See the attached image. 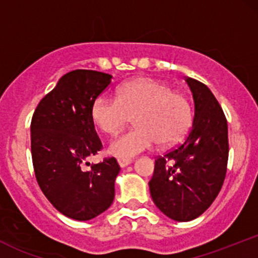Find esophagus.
Here are the masks:
<instances>
[{
    "instance_id": "obj_1",
    "label": "esophagus",
    "mask_w": 258,
    "mask_h": 258,
    "mask_svg": "<svg viewBox=\"0 0 258 258\" xmlns=\"http://www.w3.org/2000/svg\"><path fill=\"white\" fill-rule=\"evenodd\" d=\"M131 162H132V160H130V159H127V160H125V159L117 160V164H119L120 167H126V166H128V165L131 164Z\"/></svg>"
}]
</instances>
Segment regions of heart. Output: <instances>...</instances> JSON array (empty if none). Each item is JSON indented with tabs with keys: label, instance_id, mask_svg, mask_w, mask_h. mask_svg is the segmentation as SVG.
Masks as SVG:
<instances>
[{
	"label": "heart",
	"instance_id": "b5f03b06",
	"mask_svg": "<svg viewBox=\"0 0 258 258\" xmlns=\"http://www.w3.org/2000/svg\"><path fill=\"white\" fill-rule=\"evenodd\" d=\"M92 121L102 132L115 135L132 117L133 127L109 144L108 153L131 159L159 146H172L185 136L191 122L188 100L170 86L150 78H138L120 86L116 99L98 96L91 105Z\"/></svg>",
	"mask_w": 258,
	"mask_h": 258
}]
</instances>
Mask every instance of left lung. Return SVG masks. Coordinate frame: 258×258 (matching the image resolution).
Listing matches in <instances>:
<instances>
[{"label":"left lung","mask_w":258,"mask_h":258,"mask_svg":"<svg viewBox=\"0 0 258 258\" xmlns=\"http://www.w3.org/2000/svg\"><path fill=\"white\" fill-rule=\"evenodd\" d=\"M193 93V126L184 142L155 160L149 190L171 220L188 222L214 203L226 178L228 126L221 105L206 85L185 79Z\"/></svg>","instance_id":"obj_1"}]
</instances>
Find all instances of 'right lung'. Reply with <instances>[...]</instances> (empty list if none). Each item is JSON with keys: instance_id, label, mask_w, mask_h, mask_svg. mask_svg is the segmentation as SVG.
<instances>
[{"instance_id": "obj_1", "label": "right lung", "mask_w": 258, "mask_h": 258, "mask_svg": "<svg viewBox=\"0 0 258 258\" xmlns=\"http://www.w3.org/2000/svg\"><path fill=\"white\" fill-rule=\"evenodd\" d=\"M111 79L94 70L65 74L38 103L31 120V155L38 185L60 214L76 221L103 214L115 197L120 172L116 160L105 159L84 170L87 159L102 149L91 117L92 102Z\"/></svg>"}]
</instances>
